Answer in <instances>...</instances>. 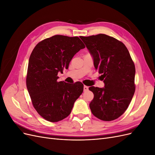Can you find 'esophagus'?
Returning <instances> with one entry per match:
<instances>
[{
	"label": "esophagus",
	"instance_id": "1",
	"mask_svg": "<svg viewBox=\"0 0 155 155\" xmlns=\"http://www.w3.org/2000/svg\"><path fill=\"white\" fill-rule=\"evenodd\" d=\"M83 90H84V91H87L88 90V87H87V86H86V85H84V87H83Z\"/></svg>",
	"mask_w": 155,
	"mask_h": 155
}]
</instances>
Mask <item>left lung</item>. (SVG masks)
Returning a JSON list of instances; mask_svg holds the SVG:
<instances>
[{
  "label": "left lung",
  "instance_id": "obj_1",
  "mask_svg": "<svg viewBox=\"0 0 155 155\" xmlns=\"http://www.w3.org/2000/svg\"><path fill=\"white\" fill-rule=\"evenodd\" d=\"M102 75L104 88L91 87L94 94L90 103L92 113L103 121H112L127 109L135 92V66L125 45L105 34L81 36Z\"/></svg>",
  "mask_w": 155,
  "mask_h": 155
}]
</instances>
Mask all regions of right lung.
Masks as SVG:
<instances>
[{
    "instance_id": "obj_1",
    "label": "right lung",
    "mask_w": 155,
    "mask_h": 155,
    "mask_svg": "<svg viewBox=\"0 0 155 155\" xmlns=\"http://www.w3.org/2000/svg\"><path fill=\"white\" fill-rule=\"evenodd\" d=\"M85 48L78 37L54 35L39 42L30 55L26 87L33 106L50 122L70 114L74 102L83 91V85L58 81V74L68 69L74 55Z\"/></svg>"
}]
</instances>
